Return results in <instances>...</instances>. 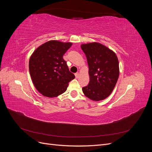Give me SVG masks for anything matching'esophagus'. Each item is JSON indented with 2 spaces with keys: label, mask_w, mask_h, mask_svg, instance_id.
<instances>
[{
  "label": "esophagus",
  "mask_w": 152,
  "mask_h": 152,
  "mask_svg": "<svg viewBox=\"0 0 152 152\" xmlns=\"http://www.w3.org/2000/svg\"><path fill=\"white\" fill-rule=\"evenodd\" d=\"M75 77L77 79V78H79V73H75Z\"/></svg>",
  "instance_id": "esophagus-1"
}]
</instances>
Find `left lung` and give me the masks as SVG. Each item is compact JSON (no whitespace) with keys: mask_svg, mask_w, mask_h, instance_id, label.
<instances>
[{"mask_svg":"<svg viewBox=\"0 0 152 152\" xmlns=\"http://www.w3.org/2000/svg\"><path fill=\"white\" fill-rule=\"evenodd\" d=\"M89 66V83L82 87L87 98L103 100L112 93L119 75L118 60L115 53L97 42L82 44Z\"/></svg>","mask_w":152,"mask_h":152,"instance_id":"8db88e82","label":"left lung"}]
</instances>
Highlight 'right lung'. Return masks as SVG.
Listing matches in <instances>:
<instances>
[{
	"label": "right lung",
	"mask_w": 152,
	"mask_h": 152,
	"mask_svg": "<svg viewBox=\"0 0 152 152\" xmlns=\"http://www.w3.org/2000/svg\"><path fill=\"white\" fill-rule=\"evenodd\" d=\"M72 45L50 40L41 45L31 56L29 71L31 80L44 96L53 98L65 93L69 82L75 78L63 58Z\"/></svg>",
	"instance_id": "add662e5"
}]
</instances>
